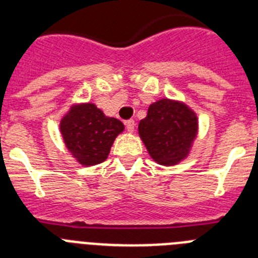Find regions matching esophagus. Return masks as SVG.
I'll return each mask as SVG.
<instances>
[{"label":"esophagus","mask_w":258,"mask_h":258,"mask_svg":"<svg viewBox=\"0 0 258 258\" xmlns=\"http://www.w3.org/2000/svg\"><path fill=\"white\" fill-rule=\"evenodd\" d=\"M125 125H126V131L129 132V133H133L134 127H136V122H134V120H127Z\"/></svg>","instance_id":"esophagus-1"}]
</instances>
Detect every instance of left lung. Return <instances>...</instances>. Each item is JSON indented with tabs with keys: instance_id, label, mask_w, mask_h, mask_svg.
Listing matches in <instances>:
<instances>
[{
	"instance_id": "8db88e82",
	"label": "left lung",
	"mask_w": 258,
	"mask_h": 258,
	"mask_svg": "<svg viewBox=\"0 0 258 258\" xmlns=\"http://www.w3.org/2000/svg\"><path fill=\"white\" fill-rule=\"evenodd\" d=\"M197 113L186 103L163 98L150 104L138 125V133L150 156L157 164L172 166L188 156L197 140Z\"/></svg>"
}]
</instances>
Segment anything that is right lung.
<instances>
[{
	"label": "right lung",
	"mask_w": 258,
	"mask_h": 258,
	"mask_svg": "<svg viewBox=\"0 0 258 258\" xmlns=\"http://www.w3.org/2000/svg\"><path fill=\"white\" fill-rule=\"evenodd\" d=\"M59 126L66 147L84 166L103 163L125 129L120 120L106 116L94 103L72 104Z\"/></svg>",
	"instance_id": "1"
}]
</instances>
